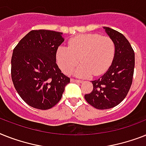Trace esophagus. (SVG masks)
<instances>
[{
	"mask_svg": "<svg viewBox=\"0 0 146 146\" xmlns=\"http://www.w3.org/2000/svg\"><path fill=\"white\" fill-rule=\"evenodd\" d=\"M71 82H79V83H81L82 80H79V79H70Z\"/></svg>",
	"mask_w": 146,
	"mask_h": 146,
	"instance_id": "obj_1",
	"label": "esophagus"
}]
</instances>
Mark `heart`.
Instances as JSON below:
<instances>
[{"mask_svg":"<svg viewBox=\"0 0 146 146\" xmlns=\"http://www.w3.org/2000/svg\"><path fill=\"white\" fill-rule=\"evenodd\" d=\"M115 52V45L110 36L98 34H81L70 39L68 48L59 46L56 52V60L59 67L65 74L75 71L79 76H88L104 73L111 64Z\"/></svg>","mask_w":146,"mask_h":146,"instance_id":"obj_1","label":"heart"}]
</instances>
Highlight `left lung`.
I'll return each instance as SVG.
<instances>
[{"label": "left lung", "instance_id": "left-lung-1", "mask_svg": "<svg viewBox=\"0 0 146 146\" xmlns=\"http://www.w3.org/2000/svg\"><path fill=\"white\" fill-rule=\"evenodd\" d=\"M114 41L115 52L112 64L100 78L92 81L93 90L85 95L86 101L98 110L115 107L126 98L132 85L134 51L122 34L104 28Z\"/></svg>", "mask_w": 146, "mask_h": 146}]
</instances>
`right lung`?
Wrapping results in <instances>:
<instances>
[{
	"label": "right lung",
	"instance_id": "right-lung-1",
	"mask_svg": "<svg viewBox=\"0 0 146 146\" xmlns=\"http://www.w3.org/2000/svg\"><path fill=\"white\" fill-rule=\"evenodd\" d=\"M64 41L62 33L33 30L13 49L11 77L22 100L31 107L46 110L61 99L70 78L56 64V52Z\"/></svg>",
	"mask_w": 146,
	"mask_h": 146
}]
</instances>
